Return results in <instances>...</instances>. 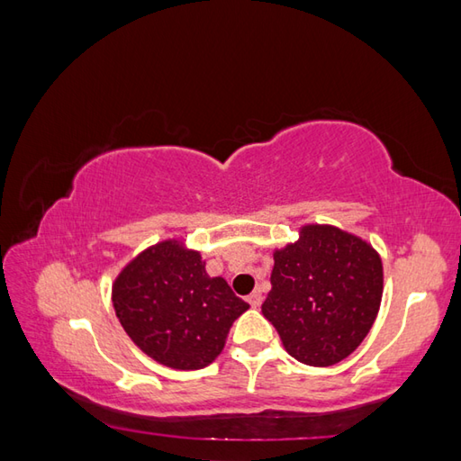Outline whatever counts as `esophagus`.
<instances>
[{
    "label": "esophagus",
    "instance_id": "34e87169",
    "mask_svg": "<svg viewBox=\"0 0 461 461\" xmlns=\"http://www.w3.org/2000/svg\"><path fill=\"white\" fill-rule=\"evenodd\" d=\"M261 300H264V295H261V292H259V290H256L254 294L248 295V302H249L251 308H259V305H261Z\"/></svg>",
    "mask_w": 461,
    "mask_h": 461
}]
</instances>
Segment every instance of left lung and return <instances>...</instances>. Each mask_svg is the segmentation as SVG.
Masks as SVG:
<instances>
[{
	"mask_svg": "<svg viewBox=\"0 0 461 461\" xmlns=\"http://www.w3.org/2000/svg\"><path fill=\"white\" fill-rule=\"evenodd\" d=\"M382 294L384 266L372 243L336 225L305 223L300 238L274 249L261 313L297 362L328 367L366 339Z\"/></svg>",
	"mask_w": 461,
	"mask_h": 461,
	"instance_id": "1",
	"label": "left lung"
}]
</instances>
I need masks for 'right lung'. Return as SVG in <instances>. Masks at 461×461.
I'll use <instances>...</instances> for the list:
<instances>
[{"label":"right lung","mask_w":461,"mask_h":461,"mask_svg":"<svg viewBox=\"0 0 461 461\" xmlns=\"http://www.w3.org/2000/svg\"><path fill=\"white\" fill-rule=\"evenodd\" d=\"M117 320L143 354L171 369H202L221 354L249 305L223 277H210L205 259L182 238L140 251L112 284Z\"/></svg>","instance_id":"add662e5"}]
</instances>
